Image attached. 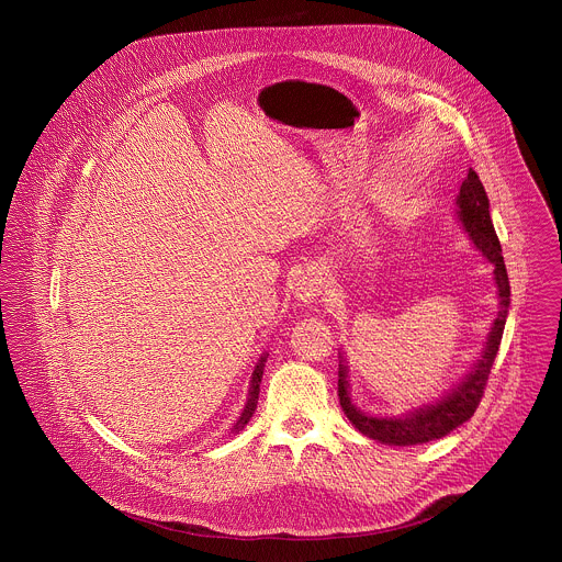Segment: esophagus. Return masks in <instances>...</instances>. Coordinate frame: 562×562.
Instances as JSON below:
<instances>
[{
    "label": "esophagus",
    "instance_id": "obj_1",
    "mask_svg": "<svg viewBox=\"0 0 562 562\" xmlns=\"http://www.w3.org/2000/svg\"><path fill=\"white\" fill-rule=\"evenodd\" d=\"M322 289H324V278L319 273L311 271V273H304L295 282V297L304 304H313L322 295Z\"/></svg>",
    "mask_w": 562,
    "mask_h": 562
}]
</instances>
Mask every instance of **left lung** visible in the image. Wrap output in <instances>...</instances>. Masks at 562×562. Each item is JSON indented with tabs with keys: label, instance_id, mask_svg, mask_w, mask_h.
<instances>
[{
	"label": "left lung",
	"instance_id": "left-lung-1",
	"mask_svg": "<svg viewBox=\"0 0 562 562\" xmlns=\"http://www.w3.org/2000/svg\"><path fill=\"white\" fill-rule=\"evenodd\" d=\"M456 217L469 236L471 245L482 254V258L493 267V280L497 286V315L491 324V330L484 340V347L473 362V367L448 389L437 402L422 404L402 415H371L360 411L351 402L349 391V367L342 351L338 353V400L342 413L351 422V426L364 437L382 443V446H422L437 439L448 437L451 430L469 422L482 400L493 360L497 356L508 306H510V282L502 256V245L495 234V227L488 213L486 191L473 169H469L467 178L460 184V193L456 195Z\"/></svg>",
	"mask_w": 562,
	"mask_h": 562
}]
</instances>
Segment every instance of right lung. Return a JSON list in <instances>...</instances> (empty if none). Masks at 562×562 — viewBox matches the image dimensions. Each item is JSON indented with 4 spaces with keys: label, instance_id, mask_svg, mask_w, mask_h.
Here are the masks:
<instances>
[{
    "label": "right lung",
    "instance_id": "right-lung-1",
    "mask_svg": "<svg viewBox=\"0 0 562 562\" xmlns=\"http://www.w3.org/2000/svg\"><path fill=\"white\" fill-rule=\"evenodd\" d=\"M267 358H269V353L265 351V353H260L258 362L254 364V371H251V378H249V389H247V400H245V406H243V411H240L236 424H234L232 430H229L232 435H238V432L249 424V419H251V415H254V411H256L258 393H260V380H262V371H265Z\"/></svg>",
    "mask_w": 562,
    "mask_h": 562
}]
</instances>
